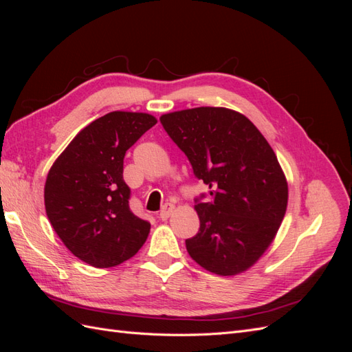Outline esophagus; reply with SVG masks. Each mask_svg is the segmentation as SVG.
I'll list each match as a JSON object with an SVG mask.
<instances>
[{
  "label": "esophagus",
  "mask_w": 352,
  "mask_h": 352,
  "mask_svg": "<svg viewBox=\"0 0 352 352\" xmlns=\"http://www.w3.org/2000/svg\"><path fill=\"white\" fill-rule=\"evenodd\" d=\"M175 210V206L173 204H170V202H167V204H164V207L162 208V211H160V214H158V217L162 219V220H167L168 219V216L172 214V211Z\"/></svg>",
  "instance_id": "34e87169"
}]
</instances>
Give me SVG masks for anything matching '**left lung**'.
<instances>
[{
  "label": "left lung",
  "mask_w": 352,
  "mask_h": 352,
  "mask_svg": "<svg viewBox=\"0 0 352 352\" xmlns=\"http://www.w3.org/2000/svg\"><path fill=\"white\" fill-rule=\"evenodd\" d=\"M160 122L211 189L195 198L199 230L185 241L189 255L221 276L250 269L272 243L287 204L272 146L247 117L221 107L168 113Z\"/></svg>",
  "instance_id": "left-lung-1"
}]
</instances>
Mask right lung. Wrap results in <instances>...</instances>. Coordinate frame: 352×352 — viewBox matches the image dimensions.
I'll use <instances>...</instances> for the list:
<instances>
[{"label": "right lung", "mask_w": 352, "mask_h": 352, "mask_svg": "<svg viewBox=\"0 0 352 352\" xmlns=\"http://www.w3.org/2000/svg\"><path fill=\"white\" fill-rule=\"evenodd\" d=\"M155 123L145 113L105 114L74 136L47 176L45 210L52 228L72 254L94 267L129 260L150 233V221L129 207L123 160Z\"/></svg>", "instance_id": "obj_1"}]
</instances>
